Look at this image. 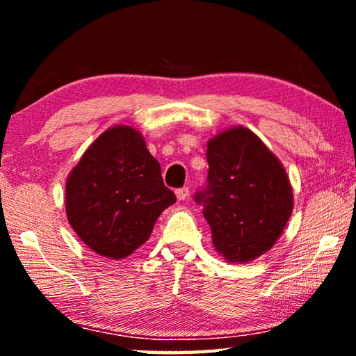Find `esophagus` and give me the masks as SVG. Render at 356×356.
I'll return each mask as SVG.
<instances>
[{
  "label": "esophagus",
  "instance_id": "esophagus-1",
  "mask_svg": "<svg viewBox=\"0 0 356 356\" xmlns=\"http://www.w3.org/2000/svg\"><path fill=\"white\" fill-rule=\"evenodd\" d=\"M188 195H190L188 186H182V188H177L176 190V196H177L179 201H185L186 197H188Z\"/></svg>",
  "mask_w": 356,
  "mask_h": 356
}]
</instances>
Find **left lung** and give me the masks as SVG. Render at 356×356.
Listing matches in <instances>:
<instances>
[{
  "label": "left lung",
  "instance_id": "1",
  "mask_svg": "<svg viewBox=\"0 0 356 356\" xmlns=\"http://www.w3.org/2000/svg\"><path fill=\"white\" fill-rule=\"evenodd\" d=\"M207 161V186L195 200L204 206L215 250L231 264L254 261L291 218L293 195L284 166L243 125L210 138Z\"/></svg>",
  "mask_w": 356,
  "mask_h": 356
}]
</instances>
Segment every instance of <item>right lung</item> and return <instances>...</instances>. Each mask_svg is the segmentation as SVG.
I'll use <instances>...</instances> for the list:
<instances>
[{"label":"right lung","instance_id":"1","mask_svg":"<svg viewBox=\"0 0 356 356\" xmlns=\"http://www.w3.org/2000/svg\"><path fill=\"white\" fill-rule=\"evenodd\" d=\"M174 202L159 161L140 131L129 125L105 130L65 182L72 229L88 248L114 261L146 243L156 218Z\"/></svg>","mask_w":356,"mask_h":356}]
</instances>
